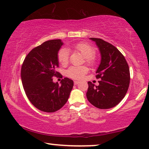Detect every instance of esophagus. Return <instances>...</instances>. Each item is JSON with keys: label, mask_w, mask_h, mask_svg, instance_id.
Masks as SVG:
<instances>
[{"label": "esophagus", "mask_w": 149, "mask_h": 149, "mask_svg": "<svg viewBox=\"0 0 149 149\" xmlns=\"http://www.w3.org/2000/svg\"><path fill=\"white\" fill-rule=\"evenodd\" d=\"M79 83V81H74V84H75V85L78 84Z\"/></svg>", "instance_id": "esophagus-1"}]
</instances>
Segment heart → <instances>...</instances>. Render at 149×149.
<instances>
[{
  "instance_id": "1",
  "label": "heart",
  "mask_w": 149,
  "mask_h": 149,
  "mask_svg": "<svg viewBox=\"0 0 149 149\" xmlns=\"http://www.w3.org/2000/svg\"><path fill=\"white\" fill-rule=\"evenodd\" d=\"M71 49L78 52L85 58V61L90 65H94L95 64V58L94 55L95 54V49L89 44L86 42H79L72 45ZM69 51L65 48H63L58 52V61L61 65H66L69 61ZM88 72V69L86 66L81 67H70L66 71L67 76L74 79H81L84 75Z\"/></svg>"
}]
</instances>
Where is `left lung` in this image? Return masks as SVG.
<instances>
[{
  "mask_svg": "<svg viewBox=\"0 0 149 149\" xmlns=\"http://www.w3.org/2000/svg\"><path fill=\"white\" fill-rule=\"evenodd\" d=\"M95 41L101 54L96 71L99 85L88 81L87 99L96 107L107 109L116 106L124 98L130 85V74L124 56L116 47L100 38H91Z\"/></svg>",
  "mask_w": 149,
  "mask_h": 149,
  "instance_id": "left-lung-1",
  "label": "left lung"
}]
</instances>
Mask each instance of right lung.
<instances>
[{
    "label": "right lung",
    "mask_w": 149,
    "mask_h": 149,
    "mask_svg": "<svg viewBox=\"0 0 149 149\" xmlns=\"http://www.w3.org/2000/svg\"><path fill=\"white\" fill-rule=\"evenodd\" d=\"M63 45L60 39L46 41L33 49L23 62L21 77L27 97L33 106L44 112H55L68 101L74 86L72 79L65 77L61 85L53 77H62L58 68V52Z\"/></svg>",
    "instance_id": "obj_1"
}]
</instances>
